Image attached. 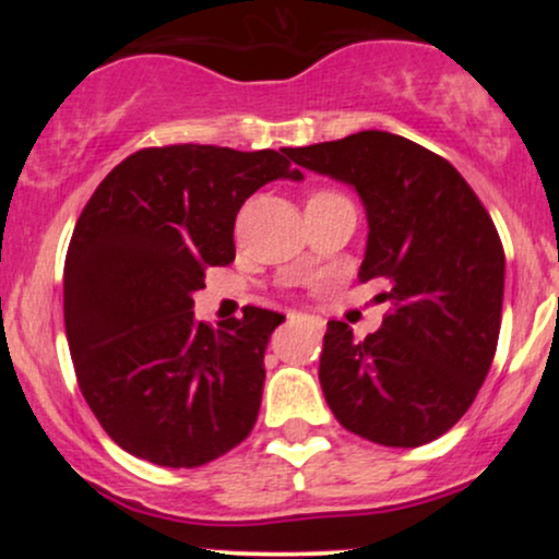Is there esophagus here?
Segmentation results:
<instances>
[{"instance_id":"esophagus-1","label":"esophagus","mask_w":559,"mask_h":559,"mask_svg":"<svg viewBox=\"0 0 559 559\" xmlns=\"http://www.w3.org/2000/svg\"><path fill=\"white\" fill-rule=\"evenodd\" d=\"M288 320H307V323H310V325H316V329H320V325H323V323H320L318 318H307V316H299V312H288Z\"/></svg>"}]
</instances>
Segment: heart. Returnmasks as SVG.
<instances>
[{"label":"heart","instance_id":"b5f03b06","mask_svg":"<svg viewBox=\"0 0 559 559\" xmlns=\"http://www.w3.org/2000/svg\"><path fill=\"white\" fill-rule=\"evenodd\" d=\"M320 194H329V191H320Z\"/></svg>","mask_w":559,"mask_h":559}]
</instances>
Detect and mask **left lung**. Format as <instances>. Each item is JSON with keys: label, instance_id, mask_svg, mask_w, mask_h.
<instances>
[{"label": "left lung", "instance_id": "1", "mask_svg": "<svg viewBox=\"0 0 559 559\" xmlns=\"http://www.w3.org/2000/svg\"><path fill=\"white\" fill-rule=\"evenodd\" d=\"M357 191L368 217L360 281L381 278L391 312L362 342L329 320L320 386L346 431L383 447L447 433L497 352L504 249L480 199L444 157L389 131L286 150Z\"/></svg>", "mask_w": 559, "mask_h": 559}]
</instances>
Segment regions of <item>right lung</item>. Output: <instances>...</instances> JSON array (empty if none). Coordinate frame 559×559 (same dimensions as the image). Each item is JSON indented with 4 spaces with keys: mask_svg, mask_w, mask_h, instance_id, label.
<instances>
[{
    "mask_svg": "<svg viewBox=\"0 0 559 559\" xmlns=\"http://www.w3.org/2000/svg\"><path fill=\"white\" fill-rule=\"evenodd\" d=\"M301 170L281 152L173 144L115 165L83 207L66 258V331L96 420L133 457L213 463L258 420L265 349L284 316L243 307L194 318L204 271L236 258L234 223L260 186Z\"/></svg>",
    "mask_w": 559,
    "mask_h": 559,
    "instance_id": "right-lung-1",
    "label": "right lung"
}]
</instances>
